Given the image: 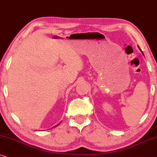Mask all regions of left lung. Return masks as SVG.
Here are the masks:
<instances>
[{"label":"left lung","instance_id":"obj_1","mask_svg":"<svg viewBox=\"0 0 157 157\" xmlns=\"http://www.w3.org/2000/svg\"><path fill=\"white\" fill-rule=\"evenodd\" d=\"M140 50H141V49H140Z\"/></svg>","mask_w":157,"mask_h":157}]
</instances>
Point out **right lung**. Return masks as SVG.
<instances>
[{"mask_svg": "<svg viewBox=\"0 0 157 157\" xmlns=\"http://www.w3.org/2000/svg\"><path fill=\"white\" fill-rule=\"evenodd\" d=\"M59 124H57V126H59Z\"/></svg>", "mask_w": 157, "mask_h": 157, "instance_id": "1", "label": "right lung"}]
</instances>
